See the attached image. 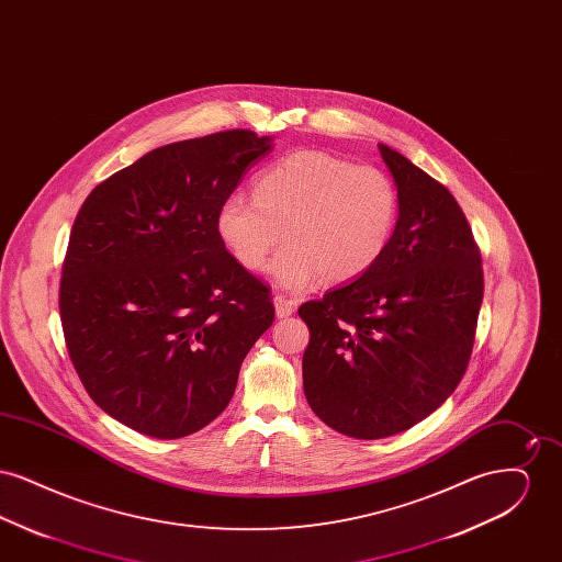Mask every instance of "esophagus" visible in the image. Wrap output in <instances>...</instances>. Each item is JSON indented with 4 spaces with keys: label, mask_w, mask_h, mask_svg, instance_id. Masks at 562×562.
Here are the masks:
<instances>
[{
    "label": "esophagus",
    "mask_w": 562,
    "mask_h": 562,
    "mask_svg": "<svg viewBox=\"0 0 562 562\" xmlns=\"http://www.w3.org/2000/svg\"><path fill=\"white\" fill-rule=\"evenodd\" d=\"M273 307H276V316H278V318H289V316H293L296 303H294L293 299H286V296H282V294H276V296H273Z\"/></svg>",
    "instance_id": "obj_1"
}]
</instances>
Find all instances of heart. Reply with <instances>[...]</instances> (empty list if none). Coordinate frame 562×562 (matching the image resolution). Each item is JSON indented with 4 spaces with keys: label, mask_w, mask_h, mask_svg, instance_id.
<instances>
[{
    "label": "heart",
    "mask_w": 562,
    "mask_h": 562,
    "mask_svg": "<svg viewBox=\"0 0 562 562\" xmlns=\"http://www.w3.org/2000/svg\"><path fill=\"white\" fill-rule=\"evenodd\" d=\"M398 221V191L374 166L324 151H294L261 170L252 200L232 193L214 216L216 236L241 268L261 269L282 238L269 276L284 289L318 278L349 282L373 268Z\"/></svg>",
    "instance_id": "b5f03b06"
}]
</instances>
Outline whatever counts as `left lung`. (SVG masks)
Wrapping results in <instances>:
<instances>
[{
  "mask_svg": "<svg viewBox=\"0 0 562 562\" xmlns=\"http://www.w3.org/2000/svg\"><path fill=\"white\" fill-rule=\"evenodd\" d=\"M398 221L358 280L299 307L310 328L303 392L328 428L376 440L413 428L468 369L482 303L481 252L451 191L379 143Z\"/></svg>",
  "mask_w": 562,
  "mask_h": 562,
  "instance_id": "1",
  "label": "left lung"
}]
</instances>
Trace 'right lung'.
<instances>
[{
  "instance_id": "obj_1",
  "label": "right lung",
  "mask_w": 562,
  "mask_h": 562,
  "mask_svg": "<svg viewBox=\"0 0 562 562\" xmlns=\"http://www.w3.org/2000/svg\"><path fill=\"white\" fill-rule=\"evenodd\" d=\"M273 136L227 131L158 147L90 191L60 278V322L90 398L172 440L232 401L273 322L268 286L216 236L218 204Z\"/></svg>"
}]
</instances>
